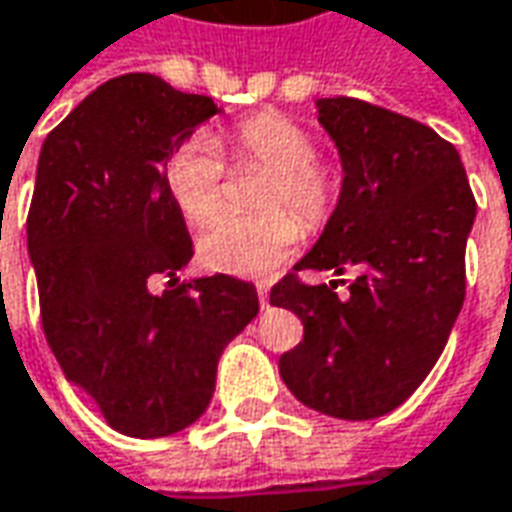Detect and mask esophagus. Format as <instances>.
I'll use <instances>...</instances> for the list:
<instances>
[{
	"label": "esophagus",
	"mask_w": 512,
	"mask_h": 512,
	"mask_svg": "<svg viewBox=\"0 0 512 512\" xmlns=\"http://www.w3.org/2000/svg\"><path fill=\"white\" fill-rule=\"evenodd\" d=\"M257 299H260V307L266 310L268 307V285H257Z\"/></svg>",
	"instance_id": "esophagus-1"
}]
</instances>
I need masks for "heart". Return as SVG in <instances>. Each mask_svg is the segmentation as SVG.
<instances>
[{
    "instance_id": "1",
    "label": "heart",
    "mask_w": 512,
    "mask_h": 512,
    "mask_svg": "<svg viewBox=\"0 0 512 512\" xmlns=\"http://www.w3.org/2000/svg\"><path fill=\"white\" fill-rule=\"evenodd\" d=\"M238 163H255L271 180L263 188L260 216L224 213L199 238V257L207 268L235 277H266L282 266L299 244V224L321 227L335 205L338 182L330 166L316 160L313 135L280 113H257L238 121L227 135ZM163 185L182 216L205 224L221 205L224 160L207 135L182 141L163 166ZM280 206H288L293 220Z\"/></svg>"
}]
</instances>
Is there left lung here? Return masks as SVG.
Instances as JSON below:
<instances>
[{
	"label": "left lung",
	"instance_id": "1",
	"mask_svg": "<svg viewBox=\"0 0 512 512\" xmlns=\"http://www.w3.org/2000/svg\"><path fill=\"white\" fill-rule=\"evenodd\" d=\"M316 113L341 155V196L293 271L360 274L343 299L335 280L296 274L271 288V305L305 324L280 377L310 410L368 421L402 405L449 341L477 202L457 149L430 127L352 96L318 99Z\"/></svg>",
	"mask_w": 512,
	"mask_h": 512
}]
</instances>
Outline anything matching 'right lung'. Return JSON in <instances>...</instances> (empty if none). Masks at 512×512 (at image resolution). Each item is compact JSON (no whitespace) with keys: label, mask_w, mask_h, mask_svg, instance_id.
<instances>
[{"label":"right lung","mask_w":512,"mask_h":512,"mask_svg":"<svg viewBox=\"0 0 512 512\" xmlns=\"http://www.w3.org/2000/svg\"><path fill=\"white\" fill-rule=\"evenodd\" d=\"M216 113L210 96L121 74L41 146L27 216L41 324L66 380L121 435L191 427L213 399L224 346L260 310L252 282L177 280L194 244L163 166ZM152 276H169L170 291L149 292Z\"/></svg>","instance_id":"add662e5"}]
</instances>
